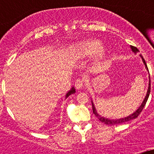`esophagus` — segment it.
Segmentation results:
<instances>
[{"label": "esophagus", "mask_w": 154, "mask_h": 154, "mask_svg": "<svg viewBox=\"0 0 154 154\" xmlns=\"http://www.w3.org/2000/svg\"><path fill=\"white\" fill-rule=\"evenodd\" d=\"M75 86L77 89H82L84 86V79H77L75 82Z\"/></svg>", "instance_id": "34e87169"}]
</instances>
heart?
Instances as JSON below:
<instances>
[{
  "instance_id": "heart-1",
  "label": "heart",
  "mask_w": 154,
  "mask_h": 154,
  "mask_svg": "<svg viewBox=\"0 0 154 154\" xmlns=\"http://www.w3.org/2000/svg\"><path fill=\"white\" fill-rule=\"evenodd\" d=\"M75 52L80 57H85L96 52L98 58L104 56V49L101 47V42L96 39H88L82 41L74 47Z\"/></svg>"
}]
</instances>
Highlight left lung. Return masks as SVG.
<instances>
[{
	"label": "left lung",
	"instance_id": "1",
	"mask_svg": "<svg viewBox=\"0 0 154 154\" xmlns=\"http://www.w3.org/2000/svg\"><path fill=\"white\" fill-rule=\"evenodd\" d=\"M131 49L133 50V51L135 53V54L136 53L139 52V50L137 49V48L134 47V46H131ZM142 59H143V62L144 65H145V66H146V69L148 70L147 65H146V62H145V60H144V58H142ZM149 92H150V78H149V87H148L147 93H146V97H145V99H144L143 102V103L141 104L140 106V108H139L135 112H133V114H131V115L129 116H127V117H125V118H123V119H106V118L103 117V116H101L99 115V114L97 113L96 109H95V107H94L93 103H92V112H93V113L96 116V117L99 119V121H101L102 123H105L106 125H116V124H119V123H125V122H128V121H130V120H132V119H136V118L138 117V116L140 114L141 112H142V110L143 109L144 106H145V105H146V102H147V99H148V98H149Z\"/></svg>",
	"mask_w": 154,
	"mask_h": 154
}]
</instances>
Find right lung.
<instances>
[{
  "mask_svg": "<svg viewBox=\"0 0 154 154\" xmlns=\"http://www.w3.org/2000/svg\"><path fill=\"white\" fill-rule=\"evenodd\" d=\"M75 89L74 88H72V89H71V90L69 91V92H68L67 94H66V98H67L68 96H70V95H72V94L75 93Z\"/></svg>",
  "mask_w": 154,
  "mask_h": 154,
  "instance_id": "right-lung-1",
  "label": "right lung"
}]
</instances>
